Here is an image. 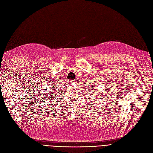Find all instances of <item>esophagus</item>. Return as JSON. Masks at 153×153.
Masks as SVG:
<instances>
[{"label": "esophagus", "instance_id": "34e87169", "mask_svg": "<svg viewBox=\"0 0 153 153\" xmlns=\"http://www.w3.org/2000/svg\"><path fill=\"white\" fill-rule=\"evenodd\" d=\"M71 83H72V82H75V81H71Z\"/></svg>", "mask_w": 153, "mask_h": 153}]
</instances>
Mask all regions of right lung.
<instances>
[{
  "label": "right lung",
  "mask_w": 153,
  "mask_h": 153,
  "mask_svg": "<svg viewBox=\"0 0 153 153\" xmlns=\"http://www.w3.org/2000/svg\"><path fill=\"white\" fill-rule=\"evenodd\" d=\"M51 92V94H53V93H52V92Z\"/></svg>",
  "instance_id": "add662e5"
}]
</instances>
